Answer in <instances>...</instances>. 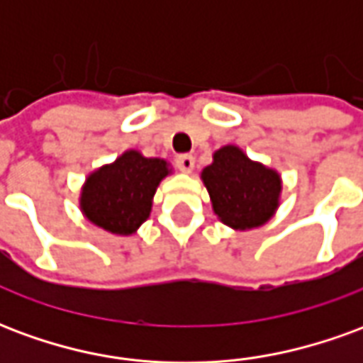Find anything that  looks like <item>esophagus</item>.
<instances>
[{"label": "esophagus", "instance_id": "34e87169", "mask_svg": "<svg viewBox=\"0 0 363 363\" xmlns=\"http://www.w3.org/2000/svg\"><path fill=\"white\" fill-rule=\"evenodd\" d=\"M177 167L181 169L182 173H192V169H194V157L189 155V153L179 155V157H177Z\"/></svg>", "mask_w": 363, "mask_h": 363}]
</instances>
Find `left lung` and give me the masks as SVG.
I'll use <instances>...</instances> for the list:
<instances>
[{
    "mask_svg": "<svg viewBox=\"0 0 363 363\" xmlns=\"http://www.w3.org/2000/svg\"><path fill=\"white\" fill-rule=\"evenodd\" d=\"M200 177L212 200L213 213L235 231L264 225L280 206V173L249 159L237 145H223L216 151L212 165L206 167Z\"/></svg>",
    "mask_w": 363,
    "mask_h": 363,
    "instance_id": "8db88e82",
    "label": "left lung"
}]
</instances>
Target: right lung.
<instances>
[{"label": "right lung", "mask_w": 363, "mask_h": 363, "mask_svg": "<svg viewBox=\"0 0 363 363\" xmlns=\"http://www.w3.org/2000/svg\"><path fill=\"white\" fill-rule=\"evenodd\" d=\"M171 174L165 159L124 151L85 179L79 196L83 216L112 235H132L150 218L159 182Z\"/></svg>", "instance_id": "add662e5"}]
</instances>
